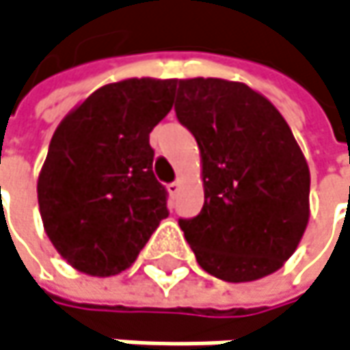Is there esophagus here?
Masks as SVG:
<instances>
[{
    "instance_id": "esophagus-1",
    "label": "esophagus",
    "mask_w": 350,
    "mask_h": 350,
    "mask_svg": "<svg viewBox=\"0 0 350 350\" xmlns=\"http://www.w3.org/2000/svg\"><path fill=\"white\" fill-rule=\"evenodd\" d=\"M179 189H181V181H173V183H169L167 185V191H169V196L175 197L179 193Z\"/></svg>"
}]
</instances>
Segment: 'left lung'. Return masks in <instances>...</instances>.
Segmentation results:
<instances>
[{"mask_svg": "<svg viewBox=\"0 0 350 350\" xmlns=\"http://www.w3.org/2000/svg\"><path fill=\"white\" fill-rule=\"evenodd\" d=\"M175 112L201 154L203 209L179 219L197 264L226 282L274 274L310 217V171L278 109L243 82L177 80Z\"/></svg>", "mask_w": 350, "mask_h": 350, "instance_id": "obj_1", "label": "left lung"}]
</instances>
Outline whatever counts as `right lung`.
I'll return each instance as SVG.
<instances>
[{
  "label": "right lung",
  "mask_w": 350,
  "mask_h": 350,
  "mask_svg": "<svg viewBox=\"0 0 350 350\" xmlns=\"http://www.w3.org/2000/svg\"><path fill=\"white\" fill-rule=\"evenodd\" d=\"M175 88V78L105 84L58 124L38 205L56 252L78 272L105 278L131 268L169 215L149 133L173 109Z\"/></svg>",
  "instance_id": "right-lung-1"
}]
</instances>
